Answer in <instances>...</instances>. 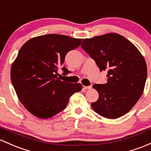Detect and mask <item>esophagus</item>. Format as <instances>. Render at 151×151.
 Wrapping results in <instances>:
<instances>
[{"label":"esophagus","mask_w":151,"mask_h":151,"mask_svg":"<svg viewBox=\"0 0 151 151\" xmlns=\"http://www.w3.org/2000/svg\"><path fill=\"white\" fill-rule=\"evenodd\" d=\"M83 88L85 89H91L92 88V86H84Z\"/></svg>","instance_id":"1"}]
</instances>
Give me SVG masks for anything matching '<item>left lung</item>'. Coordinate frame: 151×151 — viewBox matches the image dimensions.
I'll use <instances>...</instances> for the list:
<instances>
[{"mask_svg":"<svg viewBox=\"0 0 151 151\" xmlns=\"http://www.w3.org/2000/svg\"><path fill=\"white\" fill-rule=\"evenodd\" d=\"M100 70H107V83L94 84L98 100L92 109L107 119L127 114L143 93L147 65L143 56L132 42L116 33L85 39L81 45Z\"/></svg>","mask_w":151,"mask_h":151,"instance_id":"8db88e82","label":"left lung"}]
</instances>
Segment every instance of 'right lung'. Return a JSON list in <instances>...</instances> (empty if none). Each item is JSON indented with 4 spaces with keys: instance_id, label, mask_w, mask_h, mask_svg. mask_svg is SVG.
<instances>
[{
    "instance_id": "obj_1",
    "label": "right lung",
    "mask_w": 151,
    "mask_h": 151,
    "mask_svg": "<svg viewBox=\"0 0 151 151\" xmlns=\"http://www.w3.org/2000/svg\"><path fill=\"white\" fill-rule=\"evenodd\" d=\"M83 39L51 34L30 39L21 47L11 68V79L19 101L34 116L47 119L63 111L69 98L81 91V83L62 81L70 71L63 67L66 54Z\"/></svg>"
}]
</instances>
